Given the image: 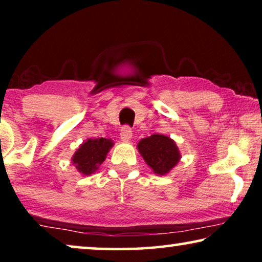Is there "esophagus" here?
Listing matches in <instances>:
<instances>
[{
    "label": "esophagus",
    "instance_id": "1",
    "mask_svg": "<svg viewBox=\"0 0 262 262\" xmlns=\"http://www.w3.org/2000/svg\"><path fill=\"white\" fill-rule=\"evenodd\" d=\"M132 138V130L128 126H124L120 131V139L125 143L130 142Z\"/></svg>",
    "mask_w": 262,
    "mask_h": 262
}]
</instances>
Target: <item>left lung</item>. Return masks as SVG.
<instances>
[{
    "label": "left lung",
    "instance_id": "obj_1",
    "mask_svg": "<svg viewBox=\"0 0 262 262\" xmlns=\"http://www.w3.org/2000/svg\"><path fill=\"white\" fill-rule=\"evenodd\" d=\"M137 150L145 163L157 175H166L181 160V154L177 143L168 136L154 134L141 139Z\"/></svg>",
    "mask_w": 262,
    "mask_h": 262
}]
</instances>
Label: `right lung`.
I'll use <instances>...</instances> for the list:
<instances>
[{"label": "right lung", "mask_w": 262, "mask_h": 262, "mask_svg": "<svg viewBox=\"0 0 262 262\" xmlns=\"http://www.w3.org/2000/svg\"><path fill=\"white\" fill-rule=\"evenodd\" d=\"M114 142L110 138H89L78 146L71 159L77 171L84 177L94 174L99 169Z\"/></svg>", "instance_id": "1"}]
</instances>
